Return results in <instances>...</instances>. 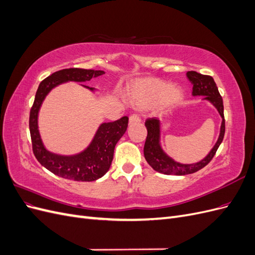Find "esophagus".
<instances>
[{
  "label": "esophagus",
  "mask_w": 255,
  "mask_h": 255,
  "mask_svg": "<svg viewBox=\"0 0 255 255\" xmlns=\"http://www.w3.org/2000/svg\"><path fill=\"white\" fill-rule=\"evenodd\" d=\"M129 125H134V123H137V122H139L140 121V118H139V116H137V115H132L129 117Z\"/></svg>",
  "instance_id": "34e87169"
}]
</instances>
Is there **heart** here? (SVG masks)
<instances>
[{
    "label": "heart",
    "mask_w": 255,
    "mask_h": 255,
    "mask_svg": "<svg viewBox=\"0 0 255 255\" xmlns=\"http://www.w3.org/2000/svg\"><path fill=\"white\" fill-rule=\"evenodd\" d=\"M128 101L137 109L158 105L161 111H169L179 105L184 98L182 87L159 79L137 80L127 90Z\"/></svg>",
    "instance_id": "b5f03b06"
}]
</instances>
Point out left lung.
<instances>
[{"label": "left lung", "mask_w": 255, "mask_h": 255, "mask_svg": "<svg viewBox=\"0 0 255 255\" xmlns=\"http://www.w3.org/2000/svg\"><path fill=\"white\" fill-rule=\"evenodd\" d=\"M186 75L189 82L192 84V96L204 97L203 100L210 102L219 113L222 119L220 133L217 141H216L212 150L208 152V154L203 159L194 164H182L180 161L173 159L171 156H169L163 149V146H161V122L157 118H151L146 120L144 126L146 128V130H148V135H146L143 148L144 158L146 163L154 170L168 175H185L195 173L199 171L200 169L205 167L214 157L216 151L218 150L220 143L223 140V136H225L226 126L225 116H223V102L214 79L210 75H203L196 71H188Z\"/></svg>", "instance_id": "1"}]
</instances>
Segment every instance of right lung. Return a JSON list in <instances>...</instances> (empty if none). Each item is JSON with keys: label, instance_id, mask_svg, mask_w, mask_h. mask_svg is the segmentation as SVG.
<instances>
[{"label": "right lung", "instance_id": "1", "mask_svg": "<svg viewBox=\"0 0 255 255\" xmlns=\"http://www.w3.org/2000/svg\"><path fill=\"white\" fill-rule=\"evenodd\" d=\"M104 73L102 70H87L81 68L63 69L54 72L39 84L29 114L30 138L37 160L55 175L78 182H92L102 177L109 171L114 157L115 146L128 128V118L127 116L117 121L101 123L86 148L72 155H63L49 151L42 142L38 128L39 111L44 99L52 89L68 82H88ZM81 86L91 92H96L95 88L85 86L83 84Z\"/></svg>", "mask_w": 255, "mask_h": 255}]
</instances>
